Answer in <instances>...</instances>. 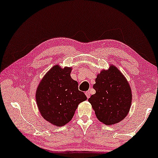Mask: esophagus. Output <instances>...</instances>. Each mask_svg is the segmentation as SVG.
Here are the masks:
<instances>
[{"label": "esophagus", "mask_w": 158, "mask_h": 158, "mask_svg": "<svg viewBox=\"0 0 158 158\" xmlns=\"http://www.w3.org/2000/svg\"><path fill=\"white\" fill-rule=\"evenodd\" d=\"M85 94H86V97H87V98H89V97H90V92H89V91H87L85 93Z\"/></svg>", "instance_id": "obj_1"}]
</instances>
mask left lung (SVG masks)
<instances>
[{
  "label": "left lung",
  "instance_id": "1",
  "mask_svg": "<svg viewBox=\"0 0 158 158\" xmlns=\"http://www.w3.org/2000/svg\"><path fill=\"white\" fill-rule=\"evenodd\" d=\"M93 88L96 94L89 102L92 106L98 121L114 125L125 118L132 102L131 89L123 74L114 65L97 75Z\"/></svg>",
  "mask_w": 158,
  "mask_h": 158
}]
</instances>
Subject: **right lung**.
Segmentation results:
<instances>
[{
    "label": "right lung",
    "mask_w": 158,
    "mask_h": 158,
    "mask_svg": "<svg viewBox=\"0 0 158 158\" xmlns=\"http://www.w3.org/2000/svg\"><path fill=\"white\" fill-rule=\"evenodd\" d=\"M72 68L54 66L44 75L36 91V102L44 120L62 126L71 121L80 103L87 99L72 79Z\"/></svg>",
    "instance_id": "add662e5"
}]
</instances>
